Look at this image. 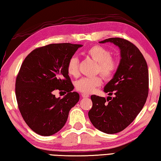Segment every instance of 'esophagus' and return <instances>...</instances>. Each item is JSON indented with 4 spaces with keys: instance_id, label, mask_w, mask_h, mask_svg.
Here are the masks:
<instances>
[{
    "instance_id": "34e87169",
    "label": "esophagus",
    "mask_w": 161,
    "mask_h": 161,
    "mask_svg": "<svg viewBox=\"0 0 161 161\" xmlns=\"http://www.w3.org/2000/svg\"><path fill=\"white\" fill-rule=\"evenodd\" d=\"M89 97V95L88 94H85V93L81 94V97H83V98H87Z\"/></svg>"
}]
</instances>
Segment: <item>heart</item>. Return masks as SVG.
<instances>
[{
	"label": "heart",
	"instance_id": "1",
	"mask_svg": "<svg viewBox=\"0 0 161 161\" xmlns=\"http://www.w3.org/2000/svg\"><path fill=\"white\" fill-rule=\"evenodd\" d=\"M88 56L97 62L96 73H99L106 80L112 78L119 67L118 59L111 56L110 51L103 46L95 45L86 52ZM68 74L72 77H77L80 74V61L77 57L72 56L67 64ZM102 80L99 76L92 77H83L76 82V89L83 93H91L96 87L102 84Z\"/></svg>",
	"mask_w": 161,
	"mask_h": 161
}]
</instances>
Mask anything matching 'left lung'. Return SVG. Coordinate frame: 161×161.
I'll return each instance as SVG.
<instances>
[{"label": "left lung", "instance_id": "left-lung-1", "mask_svg": "<svg viewBox=\"0 0 161 161\" xmlns=\"http://www.w3.org/2000/svg\"><path fill=\"white\" fill-rule=\"evenodd\" d=\"M112 42L121 50V61L103 92L107 99L92 95L88 115L92 124L108 134L119 133L132 123L142 109L148 94V69L138 48L124 38L111 37L100 43Z\"/></svg>", "mask_w": 161, "mask_h": 161}]
</instances>
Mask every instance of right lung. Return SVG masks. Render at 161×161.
<instances>
[{"label": "right lung", "instance_id": "1", "mask_svg": "<svg viewBox=\"0 0 161 161\" xmlns=\"http://www.w3.org/2000/svg\"><path fill=\"white\" fill-rule=\"evenodd\" d=\"M81 45L50 44L32 50L24 59L16 77L18 108L27 125L37 134L51 136L66 123L80 95L68 75L67 64ZM58 89L68 94L56 98Z\"/></svg>", "mask_w": 161, "mask_h": 161}]
</instances>
